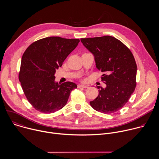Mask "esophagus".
<instances>
[{
    "label": "esophagus",
    "mask_w": 159,
    "mask_h": 159,
    "mask_svg": "<svg viewBox=\"0 0 159 159\" xmlns=\"http://www.w3.org/2000/svg\"><path fill=\"white\" fill-rule=\"evenodd\" d=\"M89 87L88 85H85V84H79L78 85V87H83V88H87Z\"/></svg>",
    "instance_id": "obj_1"
}]
</instances>
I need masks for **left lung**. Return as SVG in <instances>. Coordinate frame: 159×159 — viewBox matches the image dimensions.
<instances>
[{
    "label": "left lung",
    "instance_id": "obj_1",
    "mask_svg": "<svg viewBox=\"0 0 159 159\" xmlns=\"http://www.w3.org/2000/svg\"><path fill=\"white\" fill-rule=\"evenodd\" d=\"M84 46L94 57L106 87L98 86L99 96L90 104L105 114L118 111L128 101L136 87L137 64L131 51L111 36L81 38Z\"/></svg>",
    "mask_w": 159,
    "mask_h": 159
}]
</instances>
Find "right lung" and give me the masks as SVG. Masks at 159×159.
<instances>
[{
  "label": "right lung",
  "instance_id": "right-lung-1",
  "mask_svg": "<svg viewBox=\"0 0 159 159\" xmlns=\"http://www.w3.org/2000/svg\"><path fill=\"white\" fill-rule=\"evenodd\" d=\"M79 41L59 36L44 38L32 43L22 55L19 79L27 99L38 111L52 113L61 109L77 87L72 82L58 84L55 74Z\"/></svg>",
  "mask_w": 159,
  "mask_h": 159
}]
</instances>
